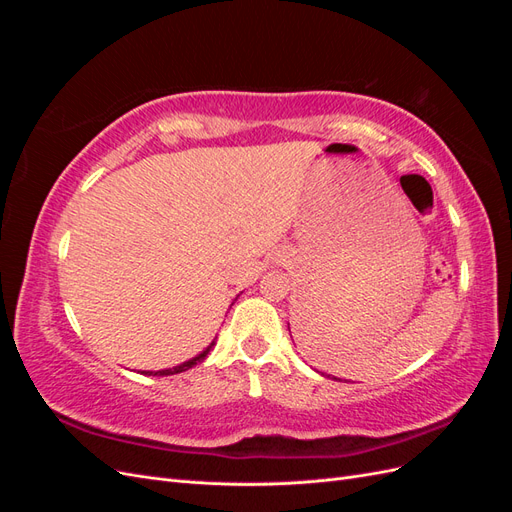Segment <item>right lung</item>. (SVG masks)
Wrapping results in <instances>:
<instances>
[{"instance_id":"obj_1","label":"right lung","mask_w":512,"mask_h":512,"mask_svg":"<svg viewBox=\"0 0 512 512\" xmlns=\"http://www.w3.org/2000/svg\"><path fill=\"white\" fill-rule=\"evenodd\" d=\"M213 346H215V342H211V346H209L207 350H203V352H200L198 356H194L192 361H185V363H181V365H177V367H173V369H162V371H156V374H153V371H147V374H149V376H151V374H153V376H173V374H181V371H188V369H192L196 363L203 361Z\"/></svg>"}]
</instances>
